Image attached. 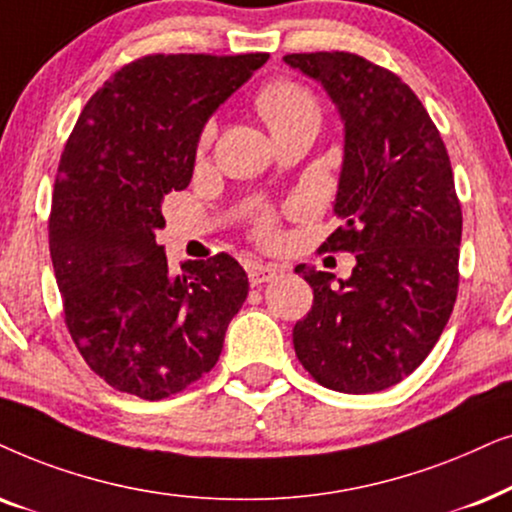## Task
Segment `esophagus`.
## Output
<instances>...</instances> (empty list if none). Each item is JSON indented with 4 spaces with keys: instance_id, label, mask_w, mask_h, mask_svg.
I'll list each match as a JSON object with an SVG mask.
<instances>
[{
    "instance_id": "esophagus-1",
    "label": "esophagus",
    "mask_w": 512,
    "mask_h": 512,
    "mask_svg": "<svg viewBox=\"0 0 512 512\" xmlns=\"http://www.w3.org/2000/svg\"><path fill=\"white\" fill-rule=\"evenodd\" d=\"M281 274V269L276 264H260V262H252L248 264V278L250 285H262L274 281V278Z\"/></svg>"
}]
</instances>
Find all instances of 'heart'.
<instances>
[{
	"label": "heart",
	"instance_id": "1",
	"mask_svg": "<svg viewBox=\"0 0 512 512\" xmlns=\"http://www.w3.org/2000/svg\"><path fill=\"white\" fill-rule=\"evenodd\" d=\"M257 107H260V114L269 128L292 124L302 117H318V107L311 93L302 86L290 84V81H278V84L264 88ZM210 133H213V128H208L206 138H210Z\"/></svg>",
	"mask_w": 512,
	"mask_h": 512
}]
</instances>
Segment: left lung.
I'll list each match as a JSON object with an SVG mask.
<instances>
[{
  "instance_id": "left-lung-1",
  "label": "left lung",
  "mask_w": 512,
  "mask_h": 512,
  "mask_svg": "<svg viewBox=\"0 0 512 512\" xmlns=\"http://www.w3.org/2000/svg\"><path fill=\"white\" fill-rule=\"evenodd\" d=\"M285 65L323 86L344 126L323 250H349L337 278L297 264L313 306L292 330L304 370L339 393L403 381L445 330L459 288L461 206L438 128L400 77L344 51L290 53Z\"/></svg>"
}]
</instances>
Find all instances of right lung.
<instances>
[{
	"mask_svg": "<svg viewBox=\"0 0 512 512\" xmlns=\"http://www.w3.org/2000/svg\"><path fill=\"white\" fill-rule=\"evenodd\" d=\"M269 60L147 56L86 102L60 156L49 248L65 323L88 367L117 391L161 400L210 372L248 297L227 252L168 269L163 199L187 189L208 119Z\"/></svg>",
	"mask_w": 512,
	"mask_h": 512,
	"instance_id": "right-lung-1",
	"label": "right lung"
}]
</instances>
